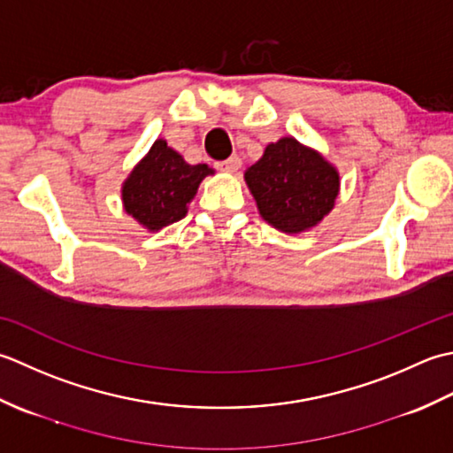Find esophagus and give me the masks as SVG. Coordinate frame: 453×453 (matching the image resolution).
<instances>
[{
	"label": "esophagus",
	"instance_id": "1",
	"mask_svg": "<svg viewBox=\"0 0 453 453\" xmlns=\"http://www.w3.org/2000/svg\"><path fill=\"white\" fill-rule=\"evenodd\" d=\"M217 170L220 172H236L240 165H242V160L238 158V156H230V158L223 160V162H217Z\"/></svg>",
	"mask_w": 453,
	"mask_h": 453
}]
</instances>
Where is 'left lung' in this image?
I'll use <instances>...</instances> for the list:
<instances>
[{"label":"left lung","instance_id":"1","mask_svg":"<svg viewBox=\"0 0 453 453\" xmlns=\"http://www.w3.org/2000/svg\"><path fill=\"white\" fill-rule=\"evenodd\" d=\"M246 183L260 215L283 233H301L330 213L338 196V172L315 150L285 136L248 168Z\"/></svg>","mask_w":453,"mask_h":453}]
</instances>
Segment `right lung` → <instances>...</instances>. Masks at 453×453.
<instances>
[{"label": "right lung", "instance_id": "add662e5", "mask_svg": "<svg viewBox=\"0 0 453 453\" xmlns=\"http://www.w3.org/2000/svg\"><path fill=\"white\" fill-rule=\"evenodd\" d=\"M209 173L213 170L207 164L191 165L165 141H156L125 181V211L149 230H160L186 217L188 203Z\"/></svg>", "mask_w": 453, "mask_h": 453}]
</instances>
